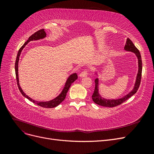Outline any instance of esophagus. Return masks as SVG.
<instances>
[{"instance_id": "obj_1", "label": "esophagus", "mask_w": 154, "mask_h": 154, "mask_svg": "<svg viewBox=\"0 0 154 154\" xmlns=\"http://www.w3.org/2000/svg\"><path fill=\"white\" fill-rule=\"evenodd\" d=\"M87 74H88V72L87 71H83V72H82L80 74V77H85L86 76H87Z\"/></svg>"}]
</instances>
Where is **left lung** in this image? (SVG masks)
<instances>
[{
	"label": "left lung",
	"mask_w": 154,
	"mask_h": 154,
	"mask_svg": "<svg viewBox=\"0 0 154 154\" xmlns=\"http://www.w3.org/2000/svg\"><path fill=\"white\" fill-rule=\"evenodd\" d=\"M125 49L127 51H131V52L134 53L137 56L138 59V66H139V70L138 73L136 78V81L135 83V85L133 88V90L130 92L127 95L125 96L122 98L118 99V100H106L105 98H103L98 92L99 86H98V78H96L95 80V88L93 94L92 96V98L93 101L97 105L103 106H106V107H114L118 105H119L125 101H127L130 97L132 96L134 94H136L137 92L138 88L139 87L141 83V74H142V60L141 54L139 53V50L137 49L136 46L134 45L132 42L130 40V39L127 38V42H126Z\"/></svg>",
	"instance_id": "left-lung-1"
}]
</instances>
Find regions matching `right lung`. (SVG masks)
<instances>
[{"instance_id":"1","label":"right lung","mask_w":154,"mask_h":154,"mask_svg":"<svg viewBox=\"0 0 154 154\" xmlns=\"http://www.w3.org/2000/svg\"><path fill=\"white\" fill-rule=\"evenodd\" d=\"M46 36V33L44 31V29H40L38 31L35 32L34 34H32L31 36H29V38H28L26 42L24 43V44L23 45L22 47L20 48L19 51H18L17 56V58H16V62H15V74H16V79H17V85L18 87V88H19V91H20L21 94L24 96V97H26L27 99H28L29 100H30L31 101H32V103H34L36 105H38V106H40L42 107H44V108H54V107L57 106L59 104H60L62 102L65 100L66 97V94L67 92H68L70 87H71L72 83L75 81L76 80H77L78 78V75L76 73H74L71 75H70V76L68 78V79L67 80V82L66 83V85H65V87L63 88V89L62 90V92L60 93L59 94V96H58L56 98L50 100L49 101H35L34 100H32L31 97H29V96H27L25 93L23 92V91L22 90L21 87H20L19 85V80H18V60H19V57L20 53L22 52V49L24 48V47L26 46V45H27L28 44V42H29L30 41L32 40H37L39 39H42L44 38V37Z\"/></svg>"}]
</instances>
